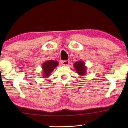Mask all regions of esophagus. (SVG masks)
I'll use <instances>...</instances> for the list:
<instances>
[{"instance_id": "1", "label": "esophagus", "mask_w": 128, "mask_h": 128, "mask_svg": "<svg viewBox=\"0 0 128 128\" xmlns=\"http://www.w3.org/2000/svg\"><path fill=\"white\" fill-rule=\"evenodd\" d=\"M69 61L66 60H63L62 62V64L64 66H68L69 64Z\"/></svg>"}]
</instances>
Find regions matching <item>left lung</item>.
<instances>
[{"mask_svg": "<svg viewBox=\"0 0 128 128\" xmlns=\"http://www.w3.org/2000/svg\"><path fill=\"white\" fill-rule=\"evenodd\" d=\"M84 62L83 61H78V62H76L74 64V67L77 70V72L78 74L80 75H85L86 73V68L84 66Z\"/></svg>", "mask_w": 128, "mask_h": 128, "instance_id": "obj_1", "label": "left lung"}]
</instances>
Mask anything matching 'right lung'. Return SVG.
Instances as JSON below:
<instances>
[{
	"label": "right lung",
	"mask_w": 128,
	"mask_h": 128,
	"mask_svg": "<svg viewBox=\"0 0 128 128\" xmlns=\"http://www.w3.org/2000/svg\"><path fill=\"white\" fill-rule=\"evenodd\" d=\"M58 64V62L55 60H50L46 61L42 64V69L44 73V78H48L53 70L56 67Z\"/></svg>",
	"instance_id": "1"
}]
</instances>
